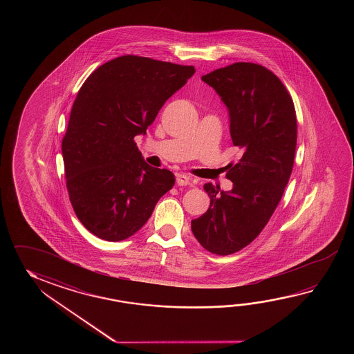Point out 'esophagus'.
<instances>
[{
    "mask_svg": "<svg viewBox=\"0 0 354 354\" xmlns=\"http://www.w3.org/2000/svg\"><path fill=\"white\" fill-rule=\"evenodd\" d=\"M176 182L178 186H189V185H192V178L188 174H177Z\"/></svg>",
    "mask_w": 354,
    "mask_h": 354,
    "instance_id": "1",
    "label": "esophagus"
}]
</instances>
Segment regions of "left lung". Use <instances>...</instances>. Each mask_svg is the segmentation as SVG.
Wrapping results in <instances>:
<instances>
[{
  "label": "left lung",
  "instance_id": "left-lung-1",
  "mask_svg": "<svg viewBox=\"0 0 354 354\" xmlns=\"http://www.w3.org/2000/svg\"><path fill=\"white\" fill-rule=\"evenodd\" d=\"M201 80L227 106L232 140L243 157L227 166L232 191L205 183L210 206L191 229L206 250L229 256L256 239L282 198L294 167L296 111L285 84L261 64L236 62Z\"/></svg>",
  "mask_w": 354,
  "mask_h": 354
}]
</instances>
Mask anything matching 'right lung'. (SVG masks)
Returning a JSON list of instances; mask_svg holds the SVG:
<instances>
[{
    "instance_id": "obj_1",
    "label": "right lung",
    "mask_w": 354,
    "mask_h": 354,
    "mask_svg": "<svg viewBox=\"0 0 354 354\" xmlns=\"http://www.w3.org/2000/svg\"><path fill=\"white\" fill-rule=\"evenodd\" d=\"M194 73L192 66L122 55L78 91L62 140L66 185L75 216L100 239H128L174 187V174L147 165L134 138Z\"/></svg>"
}]
</instances>
